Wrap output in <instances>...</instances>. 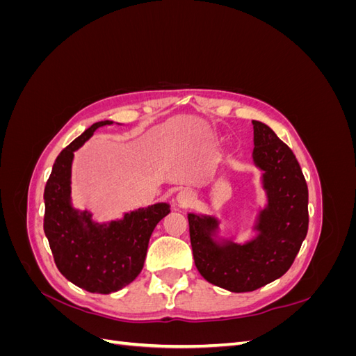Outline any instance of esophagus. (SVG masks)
Returning a JSON list of instances; mask_svg holds the SVG:
<instances>
[{
    "label": "esophagus",
    "instance_id": "obj_1",
    "mask_svg": "<svg viewBox=\"0 0 356 356\" xmlns=\"http://www.w3.org/2000/svg\"><path fill=\"white\" fill-rule=\"evenodd\" d=\"M195 200V195L190 190H182L177 195V204L181 208H186L190 207V204Z\"/></svg>",
    "mask_w": 356,
    "mask_h": 356
}]
</instances>
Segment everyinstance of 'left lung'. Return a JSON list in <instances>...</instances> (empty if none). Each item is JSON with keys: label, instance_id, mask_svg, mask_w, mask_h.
<instances>
[{"label": "left lung", "instance_id": "8db88e82", "mask_svg": "<svg viewBox=\"0 0 356 356\" xmlns=\"http://www.w3.org/2000/svg\"><path fill=\"white\" fill-rule=\"evenodd\" d=\"M252 163L261 172L266 197L251 225L254 234L238 242L220 229L215 215L187 213L199 273L230 293H248L284 276L309 227V191L294 153L267 124L252 120Z\"/></svg>", "mask_w": 356, "mask_h": 356}]
</instances>
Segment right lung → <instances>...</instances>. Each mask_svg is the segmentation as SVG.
Instances as JSON below:
<instances>
[{"mask_svg":"<svg viewBox=\"0 0 356 356\" xmlns=\"http://www.w3.org/2000/svg\"><path fill=\"white\" fill-rule=\"evenodd\" d=\"M114 122L92 124L58 156L44 190V233L59 272L89 293L111 294L134 282L141 273L149 238L170 212L160 202L124 212L122 218L99 222L88 209L72 203V161L96 129Z\"/></svg>","mask_w":356,"mask_h":356,"instance_id":"add662e5","label":"right lung"}]
</instances>
